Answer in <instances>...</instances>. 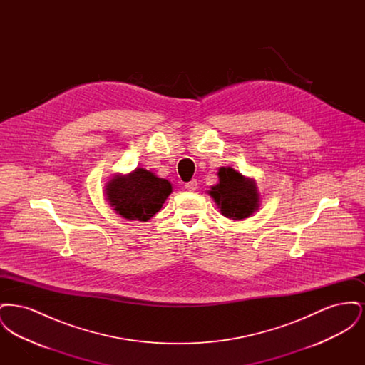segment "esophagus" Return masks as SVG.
Returning a JSON list of instances; mask_svg holds the SVG:
<instances>
[{
  "instance_id": "esophagus-1",
  "label": "esophagus",
  "mask_w": 365,
  "mask_h": 365,
  "mask_svg": "<svg viewBox=\"0 0 365 365\" xmlns=\"http://www.w3.org/2000/svg\"><path fill=\"white\" fill-rule=\"evenodd\" d=\"M197 180L195 179H192V180H190V182H187L186 185H185V187L189 191H195L197 190Z\"/></svg>"
}]
</instances>
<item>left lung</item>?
Wrapping results in <instances>:
<instances>
[{
  "label": "left lung",
  "mask_w": 365,
  "mask_h": 365,
  "mask_svg": "<svg viewBox=\"0 0 365 365\" xmlns=\"http://www.w3.org/2000/svg\"><path fill=\"white\" fill-rule=\"evenodd\" d=\"M217 176L219 182L210 187L208 194L223 216L243 220L259 210L260 192L253 178L245 176L232 167H220Z\"/></svg>",
  "instance_id": "8db88e82"
}]
</instances>
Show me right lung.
Here are the masks:
<instances>
[{
  "label": "right lung",
  "instance_id": "add662e5",
  "mask_svg": "<svg viewBox=\"0 0 365 365\" xmlns=\"http://www.w3.org/2000/svg\"><path fill=\"white\" fill-rule=\"evenodd\" d=\"M173 183L155 173L135 168L128 174L113 175L105 183V200L127 220H150L173 192Z\"/></svg>",
  "mask_w": 365,
  "mask_h": 365
}]
</instances>
